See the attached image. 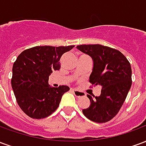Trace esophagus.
<instances>
[{"instance_id":"obj_1","label":"esophagus","mask_w":146,"mask_h":146,"mask_svg":"<svg viewBox=\"0 0 146 146\" xmlns=\"http://www.w3.org/2000/svg\"><path fill=\"white\" fill-rule=\"evenodd\" d=\"M71 92H73V95L76 96V97H82V96H84L85 94L83 92H80L79 90H76V89H71Z\"/></svg>"}]
</instances>
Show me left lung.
<instances>
[{
  "label": "left lung",
  "instance_id": "left-lung-1",
  "mask_svg": "<svg viewBox=\"0 0 146 146\" xmlns=\"http://www.w3.org/2000/svg\"><path fill=\"white\" fill-rule=\"evenodd\" d=\"M76 48L92 58L90 83L102 86L99 96L87 95L91 104L83 113L94 122H108L118 113L131 88V64L120 51L107 46L82 44Z\"/></svg>",
  "mask_w": 146,
  "mask_h": 146
}]
</instances>
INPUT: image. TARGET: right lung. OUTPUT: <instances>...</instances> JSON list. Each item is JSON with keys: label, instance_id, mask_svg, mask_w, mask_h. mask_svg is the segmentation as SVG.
<instances>
[{"label": "right lung", "instance_id": "obj_1", "mask_svg": "<svg viewBox=\"0 0 146 146\" xmlns=\"http://www.w3.org/2000/svg\"><path fill=\"white\" fill-rule=\"evenodd\" d=\"M70 46H36L23 51L12 67L11 87L18 105L33 119L50 116L59 106L68 86L58 88L48 84L49 76L60 69L62 55L70 51Z\"/></svg>", "mask_w": 146, "mask_h": 146}]
</instances>
